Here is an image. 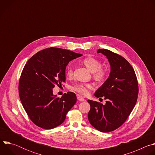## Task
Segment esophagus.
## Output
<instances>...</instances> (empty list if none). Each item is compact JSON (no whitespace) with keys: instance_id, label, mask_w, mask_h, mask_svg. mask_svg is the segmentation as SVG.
<instances>
[{"instance_id":"obj_1","label":"esophagus","mask_w":155,"mask_h":155,"mask_svg":"<svg viewBox=\"0 0 155 155\" xmlns=\"http://www.w3.org/2000/svg\"><path fill=\"white\" fill-rule=\"evenodd\" d=\"M77 99H78V101H81V102H83V101H84V98H83L82 97L80 96H78L77 97Z\"/></svg>"}]
</instances>
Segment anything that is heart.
<instances>
[{
    "mask_svg": "<svg viewBox=\"0 0 155 155\" xmlns=\"http://www.w3.org/2000/svg\"><path fill=\"white\" fill-rule=\"evenodd\" d=\"M85 67L91 72L94 78L97 81H102L106 77V72L102 69V64L97 59L93 58H86L83 61ZM66 74L68 76L73 75V70L71 65H69L66 69ZM92 88L91 84L78 83L75 84L72 87V90L78 92L82 95H86Z\"/></svg>",
    "mask_w": 155,
    "mask_h": 155,
    "instance_id": "obj_1",
    "label": "heart"
}]
</instances>
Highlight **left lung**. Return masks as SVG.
Wrapping results in <instances>:
<instances>
[{"instance_id":"left-lung-1","label":"left lung","mask_w":155,"mask_h":155,"mask_svg":"<svg viewBox=\"0 0 155 155\" xmlns=\"http://www.w3.org/2000/svg\"><path fill=\"white\" fill-rule=\"evenodd\" d=\"M97 53L106 56L110 72L94 96L104 97L107 101L103 105L87 100L91 107L87 118L96 129L108 132L121 126L133 110L139 93L138 82L134 70L123 57L105 49H99Z\"/></svg>"}]
</instances>
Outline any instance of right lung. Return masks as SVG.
I'll list each match as a JSON object with an SVG mask.
<instances>
[{
  "mask_svg": "<svg viewBox=\"0 0 155 155\" xmlns=\"http://www.w3.org/2000/svg\"><path fill=\"white\" fill-rule=\"evenodd\" d=\"M81 54L59 48H50L35 54L26 64L19 82L22 105L31 121L43 129L61 124L77 102L75 93L68 92L61 98L53 88L65 81L69 62Z\"/></svg>",
  "mask_w": 155,
  "mask_h": 155,
  "instance_id": "add662e5",
  "label": "right lung"
}]
</instances>
